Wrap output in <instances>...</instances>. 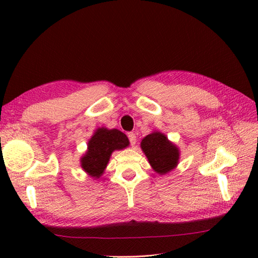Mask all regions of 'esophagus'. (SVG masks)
<instances>
[{"instance_id":"obj_1","label":"esophagus","mask_w":258,"mask_h":258,"mask_svg":"<svg viewBox=\"0 0 258 258\" xmlns=\"http://www.w3.org/2000/svg\"><path fill=\"white\" fill-rule=\"evenodd\" d=\"M127 136H128V140H130L131 145L134 146L136 144V135L134 133H128Z\"/></svg>"}]
</instances>
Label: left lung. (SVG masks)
<instances>
[{
	"instance_id": "8db88e82",
	"label": "left lung",
	"mask_w": 258,
	"mask_h": 258,
	"mask_svg": "<svg viewBox=\"0 0 258 258\" xmlns=\"http://www.w3.org/2000/svg\"><path fill=\"white\" fill-rule=\"evenodd\" d=\"M141 149L149 160L153 171L157 174L165 175L178 165L179 149L160 131L146 135L141 142Z\"/></svg>"
}]
</instances>
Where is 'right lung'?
Wrapping results in <instances>:
<instances>
[{
  "instance_id": "1",
  "label": "right lung",
  "mask_w": 258,
  "mask_h": 258,
  "mask_svg": "<svg viewBox=\"0 0 258 258\" xmlns=\"http://www.w3.org/2000/svg\"><path fill=\"white\" fill-rule=\"evenodd\" d=\"M128 145L127 136L120 131L98 127L87 142V150L80 160L81 167L93 179H98L104 174L112 153Z\"/></svg>"
}]
</instances>
